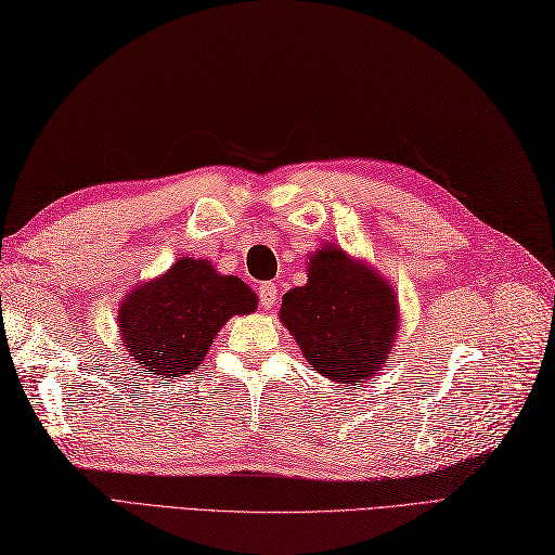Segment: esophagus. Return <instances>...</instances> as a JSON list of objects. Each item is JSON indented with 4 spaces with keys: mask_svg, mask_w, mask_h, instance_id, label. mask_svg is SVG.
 <instances>
[{
    "mask_svg": "<svg viewBox=\"0 0 555 555\" xmlns=\"http://www.w3.org/2000/svg\"><path fill=\"white\" fill-rule=\"evenodd\" d=\"M278 301V287L273 282H261L259 285V304L263 310H270Z\"/></svg>",
    "mask_w": 555,
    "mask_h": 555,
    "instance_id": "obj_1",
    "label": "esophagus"
}]
</instances>
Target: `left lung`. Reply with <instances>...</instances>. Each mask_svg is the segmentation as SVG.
Returning <instances> with one entry per match:
<instances>
[{
    "instance_id": "1",
    "label": "left lung",
    "mask_w": 555,
    "mask_h": 555,
    "mask_svg": "<svg viewBox=\"0 0 555 555\" xmlns=\"http://www.w3.org/2000/svg\"><path fill=\"white\" fill-rule=\"evenodd\" d=\"M280 320L322 376L356 386L384 367L393 346L396 292L341 249L324 247L310 256L306 287L282 296Z\"/></svg>"
}]
</instances>
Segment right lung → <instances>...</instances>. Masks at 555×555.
I'll list each match as a JSON object with an SVG mask.
<instances>
[{"label":"right lung","instance_id":"1","mask_svg":"<svg viewBox=\"0 0 555 555\" xmlns=\"http://www.w3.org/2000/svg\"><path fill=\"white\" fill-rule=\"evenodd\" d=\"M251 310L256 294L245 282L185 256L169 273L133 289L117 318L133 360L159 382H169L199 367L228 318Z\"/></svg>","mask_w":555,"mask_h":555}]
</instances>
